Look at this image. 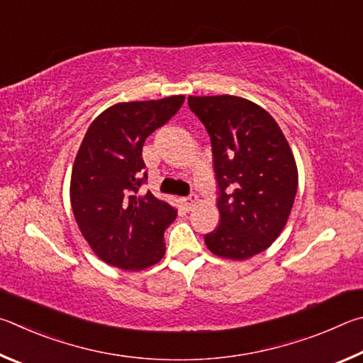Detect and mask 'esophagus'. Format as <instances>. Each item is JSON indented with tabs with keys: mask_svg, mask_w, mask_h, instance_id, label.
<instances>
[{
	"mask_svg": "<svg viewBox=\"0 0 363 363\" xmlns=\"http://www.w3.org/2000/svg\"><path fill=\"white\" fill-rule=\"evenodd\" d=\"M182 202H183V206H185L186 208H191V207H194L196 204H198V196H188V198H183L182 199Z\"/></svg>",
	"mask_w": 363,
	"mask_h": 363,
	"instance_id": "34e87169",
	"label": "esophagus"
}]
</instances>
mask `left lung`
<instances>
[{"mask_svg": "<svg viewBox=\"0 0 363 363\" xmlns=\"http://www.w3.org/2000/svg\"><path fill=\"white\" fill-rule=\"evenodd\" d=\"M211 135L220 225L204 236L213 255L249 259L287 225L298 188L290 145L271 114L236 95L188 97Z\"/></svg>", "mask_w": 363, "mask_h": 363, "instance_id": "obj_1", "label": "left lung"}]
</instances>
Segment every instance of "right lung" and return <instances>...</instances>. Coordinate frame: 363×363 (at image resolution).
Masks as SVG:
<instances>
[{"label": "right lung", "instance_id": "obj_1", "mask_svg": "<svg viewBox=\"0 0 363 363\" xmlns=\"http://www.w3.org/2000/svg\"><path fill=\"white\" fill-rule=\"evenodd\" d=\"M183 101L185 95L121 101L101 111L82 138L69 201L81 234L106 264L142 271L164 257V231L177 208L151 191L140 193L146 182L142 148Z\"/></svg>", "mask_w": 363, "mask_h": 363}]
</instances>
